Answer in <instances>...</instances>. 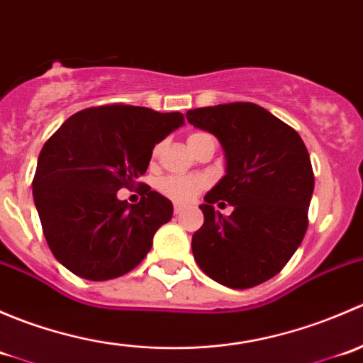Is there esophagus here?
<instances>
[{"mask_svg": "<svg viewBox=\"0 0 363 363\" xmlns=\"http://www.w3.org/2000/svg\"><path fill=\"white\" fill-rule=\"evenodd\" d=\"M182 211H184V205H179V203H175V205H174V214H175V216L181 214Z\"/></svg>", "mask_w": 363, "mask_h": 363, "instance_id": "esophagus-1", "label": "esophagus"}]
</instances>
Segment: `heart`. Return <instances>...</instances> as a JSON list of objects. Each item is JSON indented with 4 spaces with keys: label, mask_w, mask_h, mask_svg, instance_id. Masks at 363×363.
<instances>
[{
    "label": "heart",
    "mask_w": 363,
    "mask_h": 363,
    "mask_svg": "<svg viewBox=\"0 0 363 363\" xmlns=\"http://www.w3.org/2000/svg\"><path fill=\"white\" fill-rule=\"evenodd\" d=\"M202 133L189 135L188 145L200 137ZM160 145L155 147V155H158ZM208 186V181L202 175H167L158 182V191L168 200L177 203H188L202 193Z\"/></svg>",
    "instance_id": "obj_1"
}]
</instances>
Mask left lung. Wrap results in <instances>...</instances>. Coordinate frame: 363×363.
Wrapping results in <instances>:
<instances>
[{
	"instance_id": "obj_1",
	"label": "left lung",
	"mask_w": 363,
	"mask_h": 363,
	"mask_svg": "<svg viewBox=\"0 0 363 363\" xmlns=\"http://www.w3.org/2000/svg\"><path fill=\"white\" fill-rule=\"evenodd\" d=\"M189 124L214 135L226 175L205 195L193 233L200 269L223 286L246 290L279 274L302 242L314 174L300 135L250 101L188 111ZM228 201L230 216L213 211Z\"/></svg>"
}]
</instances>
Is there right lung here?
Returning a JSON list of instances; mask_svg holds the SVG:
<instances>
[{
	"label": "right lung",
	"mask_w": 363,
	"mask_h": 363,
	"mask_svg": "<svg viewBox=\"0 0 363 363\" xmlns=\"http://www.w3.org/2000/svg\"><path fill=\"white\" fill-rule=\"evenodd\" d=\"M182 124L181 112L104 105L73 113L43 144L33 199L47 244L69 272L113 279L151 251L174 205L147 184L135 205L117 199V191L145 174L155 145Z\"/></svg>",
	"instance_id": "add662e5"
}]
</instances>
